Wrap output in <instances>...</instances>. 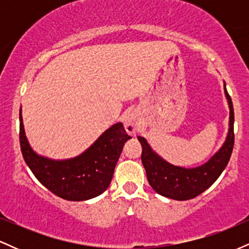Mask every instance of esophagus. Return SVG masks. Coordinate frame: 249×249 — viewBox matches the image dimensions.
<instances>
[{"mask_svg": "<svg viewBox=\"0 0 249 249\" xmlns=\"http://www.w3.org/2000/svg\"><path fill=\"white\" fill-rule=\"evenodd\" d=\"M124 126L125 130L128 134L133 136L134 133L137 132L139 127L138 118H137V115L134 112H128L124 118Z\"/></svg>", "mask_w": 249, "mask_h": 249, "instance_id": "obj_1", "label": "esophagus"}]
</instances>
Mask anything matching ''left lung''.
Masks as SVG:
<instances>
[{
  "mask_svg": "<svg viewBox=\"0 0 249 249\" xmlns=\"http://www.w3.org/2000/svg\"><path fill=\"white\" fill-rule=\"evenodd\" d=\"M224 89L230 107V128L222 146L205 164L192 168L174 166L154 152L144 137H138L142 148V162L146 171L147 180L158 194L180 201L196 198L206 191L227 166L234 146V110L225 82Z\"/></svg>",
  "mask_w": 249,
  "mask_h": 249,
  "instance_id": "1",
  "label": "left lung"
}]
</instances>
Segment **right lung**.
Wrapping results in <instances>:
<instances>
[{
    "label": "right lung",
    "mask_w": 249,
    "mask_h": 249,
    "mask_svg": "<svg viewBox=\"0 0 249 249\" xmlns=\"http://www.w3.org/2000/svg\"><path fill=\"white\" fill-rule=\"evenodd\" d=\"M131 137L122 123L107 128L82 154L55 160L37 154L25 137L19 110V144L24 161L37 180L59 198L83 201L102 194L110 185L124 144Z\"/></svg>",
    "instance_id": "add662e5"
}]
</instances>
